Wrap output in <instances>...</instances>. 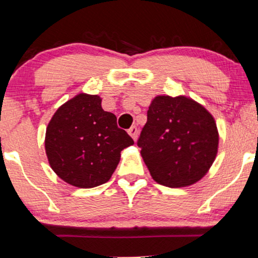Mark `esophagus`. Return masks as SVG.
<instances>
[{
    "instance_id": "34e87169",
    "label": "esophagus",
    "mask_w": 258,
    "mask_h": 258,
    "mask_svg": "<svg viewBox=\"0 0 258 258\" xmlns=\"http://www.w3.org/2000/svg\"><path fill=\"white\" fill-rule=\"evenodd\" d=\"M138 133H139V130L137 128V126H132L131 128L128 130V135L132 137L133 140H136L137 138H138Z\"/></svg>"
}]
</instances>
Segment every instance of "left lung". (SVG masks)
I'll list each match as a JSON object with an SVG mask.
<instances>
[{"mask_svg": "<svg viewBox=\"0 0 258 258\" xmlns=\"http://www.w3.org/2000/svg\"><path fill=\"white\" fill-rule=\"evenodd\" d=\"M137 145L157 183L187 186L201 179L214 163L217 126L210 113L191 99L160 95L150 105Z\"/></svg>", "mask_w": 258, "mask_h": 258, "instance_id": "8db88e82", "label": "left lung"}]
</instances>
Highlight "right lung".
<instances>
[{
	"mask_svg": "<svg viewBox=\"0 0 258 258\" xmlns=\"http://www.w3.org/2000/svg\"><path fill=\"white\" fill-rule=\"evenodd\" d=\"M135 144L105 112L98 95L79 94L55 112L46 132V153L54 172L77 187L105 184L118 166L120 152Z\"/></svg>",
	"mask_w": 258,
	"mask_h": 258,
	"instance_id": "1",
	"label": "right lung"
}]
</instances>
